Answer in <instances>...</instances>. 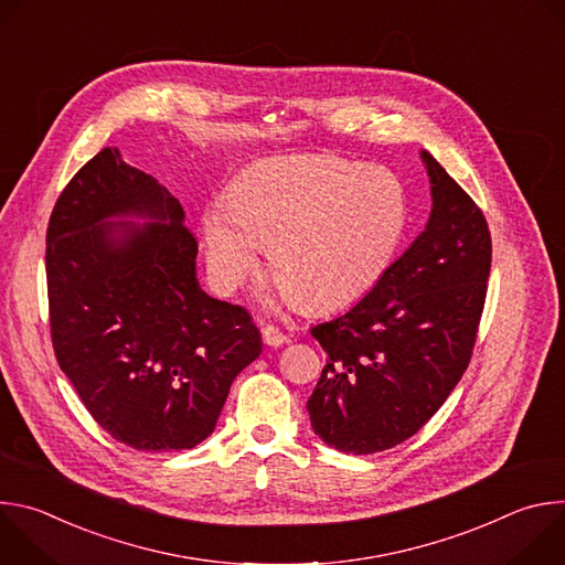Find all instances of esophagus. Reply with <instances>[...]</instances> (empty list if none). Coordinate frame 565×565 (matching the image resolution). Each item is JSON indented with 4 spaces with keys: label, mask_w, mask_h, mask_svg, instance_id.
Returning a JSON list of instances; mask_svg holds the SVG:
<instances>
[{
    "label": "esophagus",
    "mask_w": 565,
    "mask_h": 565,
    "mask_svg": "<svg viewBox=\"0 0 565 565\" xmlns=\"http://www.w3.org/2000/svg\"><path fill=\"white\" fill-rule=\"evenodd\" d=\"M262 335H264V342H266L268 347H281V344H288V342H290V338H288L286 333H281L275 324H266V327L262 329Z\"/></svg>",
    "instance_id": "1"
}]
</instances>
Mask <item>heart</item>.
<instances>
[{"label": "heart", "mask_w": 565, "mask_h": 565, "mask_svg": "<svg viewBox=\"0 0 565 565\" xmlns=\"http://www.w3.org/2000/svg\"><path fill=\"white\" fill-rule=\"evenodd\" d=\"M407 227V194L384 168L333 153L266 158L203 216L207 270L223 292L241 286L268 246L288 299L338 310L362 299L388 268Z\"/></svg>", "instance_id": "1"}]
</instances>
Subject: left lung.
Returning a JSON list of instances; mask_svg holds the SVG:
<instances>
[{"label": "left lung", "mask_w": 565, "mask_h": 565, "mask_svg": "<svg viewBox=\"0 0 565 565\" xmlns=\"http://www.w3.org/2000/svg\"><path fill=\"white\" fill-rule=\"evenodd\" d=\"M434 207L425 232L349 312L310 335L329 360L306 402L315 434L344 454L420 431L469 366L492 236L473 199L423 151Z\"/></svg>", "instance_id": "obj_1"}]
</instances>
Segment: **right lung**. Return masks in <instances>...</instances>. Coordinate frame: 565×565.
Here are the masks:
<instances>
[{
  "mask_svg": "<svg viewBox=\"0 0 565 565\" xmlns=\"http://www.w3.org/2000/svg\"><path fill=\"white\" fill-rule=\"evenodd\" d=\"M127 213L157 223H104ZM183 216L163 185L105 147L62 190L46 227L57 364L94 420L138 451L203 443L234 377L262 353L250 312L201 290Z\"/></svg>",
  "mask_w": 565,
  "mask_h": 565,
  "instance_id": "1",
  "label": "right lung"
}]
</instances>
